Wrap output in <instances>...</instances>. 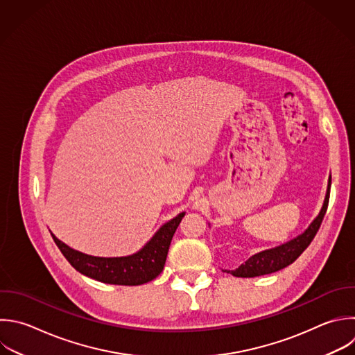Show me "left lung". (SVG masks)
I'll list each match as a JSON object with an SVG mask.
<instances>
[{
  "label": "left lung",
  "instance_id": "8db88e82",
  "mask_svg": "<svg viewBox=\"0 0 355 355\" xmlns=\"http://www.w3.org/2000/svg\"><path fill=\"white\" fill-rule=\"evenodd\" d=\"M330 184H331V176L329 175L327 189H326L322 208H320L319 214L313 218V220L308 225V227L302 233H300L294 239H291L280 245H276V247H272V248H268V250H263V251H259V252L251 255L239 268H236L233 270H226V272L236 277H255V276H262V275L277 272V270L288 266L290 263H293L302 254V251L311 244L312 239L315 237V234L322 223V219L326 214L327 204H329Z\"/></svg>",
  "mask_w": 355,
  "mask_h": 355
}]
</instances>
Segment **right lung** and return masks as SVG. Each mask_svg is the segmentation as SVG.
Returning a JSON list of instances; mask_svg holds the SVG:
<instances>
[{"instance_id": "obj_1", "label": "right lung", "mask_w": 355, "mask_h": 355, "mask_svg": "<svg viewBox=\"0 0 355 355\" xmlns=\"http://www.w3.org/2000/svg\"><path fill=\"white\" fill-rule=\"evenodd\" d=\"M184 215L186 212H180L164 223L139 251L125 257L89 255L69 247L54 233L51 236L69 263L85 276L107 284L140 286L162 272L172 237Z\"/></svg>"}]
</instances>
